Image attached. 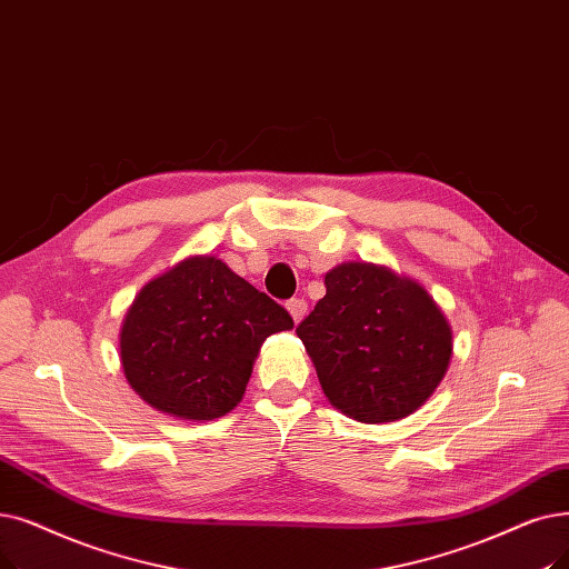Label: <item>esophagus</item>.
<instances>
[{
  "label": "esophagus",
  "mask_w": 569,
  "mask_h": 569,
  "mask_svg": "<svg viewBox=\"0 0 569 569\" xmlns=\"http://www.w3.org/2000/svg\"><path fill=\"white\" fill-rule=\"evenodd\" d=\"M286 307H288V311H290L295 323H300V320L307 316V302H305L302 298H292Z\"/></svg>",
  "instance_id": "1"
}]
</instances>
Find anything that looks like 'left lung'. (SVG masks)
Masks as SVG:
<instances>
[{
	"instance_id": "obj_1",
	"label": "left lung",
	"mask_w": 569,
	"mask_h": 569,
	"mask_svg": "<svg viewBox=\"0 0 569 569\" xmlns=\"http://www.w3.org/2000/svg\"><path fill=\"white\" fill-rule=\"evenodd\" d=\"M295 330L326 398L360 423H392L428 402L453 356L432 295L386 264L341 262Z\"/></svg>"
}]
</instances>
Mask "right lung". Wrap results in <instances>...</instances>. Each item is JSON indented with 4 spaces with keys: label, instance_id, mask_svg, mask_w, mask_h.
I'll list each match as a JSON object with an SVG mask.
<instances>
[{
    "label": "right lung",
    "instance_id": "add662e5",
    "mask_svg": "<svg viewBox=\"0 0 569 569\" xmlns=\"http://www.w3.org/2000/svg\"><path fill=\"white\" fill-rule=\"evenodd\" d=\"M290 313L216 256H190L148 281L122 318V375L153 409L204 423L232 411L262 341Z\"/></svg>",
    "mask_w": 569,
    "mask_h": 569
}]
</instances>
